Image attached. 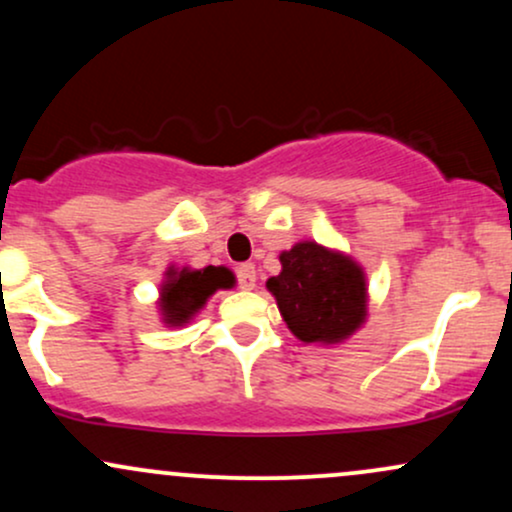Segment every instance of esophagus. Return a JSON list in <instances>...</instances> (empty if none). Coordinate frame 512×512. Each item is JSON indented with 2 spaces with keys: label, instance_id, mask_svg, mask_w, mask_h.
<instances>
[{
  "label": "esophagus",
  "instance_id": "obj_1",
  "mask_svg": "<svg viewBox=\"0 0 512 512\" xmlns=\"http://www.w3.org/2000/svg\"><path fill=\"white\" fill-rule=\"evenodd\" d=\"M236 279H238V286H240V289H245V291L255 289V281H257L255 264H250V262L238 264V269H236Z\"/></svg>",
  "mask_w": 512,
  "mask_h": 512
}]
</instances>
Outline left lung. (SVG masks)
<instances>
[{
	"label": "left lung",
	"mask_w": 512,
	"mask_h": 512,
	"mask_svg": "<svg viewBox=\"0 0 512 512\" xmlns=\"http://www.w3.org/2000/svg\"><path fill=\"white\" fill-rule=\"evenodd\" d=\"M279 260L281 274L267 281V289L301 342L337 344L363 325L366 279L351 257L303 240Z\"/></svg>",
	"instance_id": "1"
}]
</instances>
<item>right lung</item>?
Masks as SVG:
<instances>
[{"label": "right lung", "instance_id": "add662e5", "mask_svg": "<svg viewBox=\"0 0 512 512\" xmlns=\"http://www.w3.org/2000/svg\"><path fill=\"white\" fill-rule=\"evenodd\" d=\"M233 284V274L226 267L204 269H168V279L161 289V313L166 325H185L192 315L207 303L216 289H228Z\"/></svg>", "mask_w": 512, "mask_h": 512}]
</instances>
